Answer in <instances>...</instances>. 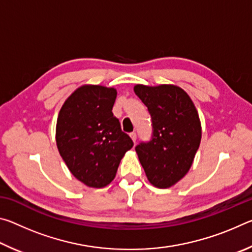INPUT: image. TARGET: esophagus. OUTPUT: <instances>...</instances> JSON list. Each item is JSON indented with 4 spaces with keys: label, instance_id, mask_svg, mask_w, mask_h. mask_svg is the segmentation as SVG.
Returning <instances> with one entry per match:
<instances>
[{
    "label": "esophagus",
    "instance_id": "1",
    "mask_svg": "<svg viewBox=\"0 0 252 252\" xmlns=\"http://www.w3.org/2000/svg\"><path fill=\"white\" fill-rule=\"evenodd\" d=\"M130 136H131L132 141L135 143V141H136V133H135V132H132V133H130Z\"/></svg>",
    "mask_w": 252,
    "mask_h": 252
}]
</instances>
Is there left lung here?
I'll return each mask as SVG.
<instances>
[{
    "label": "left lung",
    "instance_id": "8db88e82",
    "mask_svg": "<svg viewBox=\"0 0 252 252\" xmlns=\"http://www.w3.org/2000/svg\"><path fill=\"white\" fill-rule=\"evenodd\" d=\"M134 93L152 119L150 142L135 147L149 182L160 189L176 185L189 171L201 141V122L188 93L173 84H136Z\"/></svg>",
    "mask_w": 252,
    "mask_h": 252
}]
</instances>
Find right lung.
Masks as SVG:
<instances>
[{
	"label": "right lung",
	"mask_w": 252,
	"mask_h": 252,
	"mask_svg": "<svg viewBox=\"0 0 252 252\" xmlns=\"http://www.w3.org/2000/svg\"><path fill=\"white\" fill-rule=\"evenodd\" d=\"M114 88L85 84L60 110L55 140L71 173L90 188H104L116 177L126 152L133 147L113 116Z\"/></svg>",
	"instance_id": "right-lung-1"
}]
</instances>
